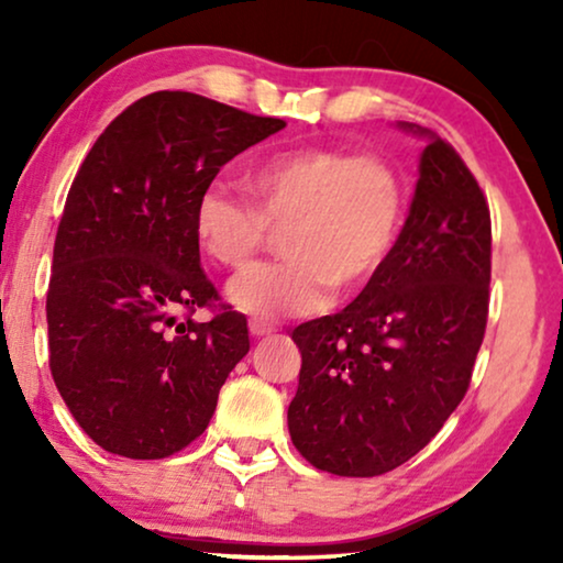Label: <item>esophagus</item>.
I'll return each mask as SVG.
<instances>
[{"mask_svg":"<svg viewBox=\"0 0 563 563\" xmlns=\"http://www.w3.org/2000/svg\"><path fill=\"white\" fill-rule=\"evenodd\" d=\"M249 330H251L253 338H264V335H272L276 328L272 325V322H266V320H261V318H251L249 320Z\"/></svg>","mask_w":563,"mask_h":563,"instance_id":"1","label":"esophagus"}]
</instances>
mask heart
I'll return each instance as SVG.
<instances>
[{
    "label": "heart",
    "mask_w": 563,
    "mask_h": 563,
    "mask_svg": "<svg viewBox=\"0 0 563 563\" xmlns=\"http://www.w3.org/2000/svg\"><path fill=\"white\" fill-rule=\"evenodd\" d=\"M249 202L210 187L195 205V241L214 264L243 268L282 230L279 264L235 276L228 297L261 320L312 314L330 291L353 295L395 249L402 181L387 161L335 148L276 151L243 174Z\"/></svg>",
    "instance_id": "1"
}]
</instances>
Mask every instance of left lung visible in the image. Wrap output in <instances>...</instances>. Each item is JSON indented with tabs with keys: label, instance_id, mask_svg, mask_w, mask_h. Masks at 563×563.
<instances>
[{
	"label": "left lung",
	"instance_id": "1",
	"mask_svg": "<svg viewBox=\"0 0 563 563\" xmlns=\"http://www.w3.org/2000/svg\"><path fill=\"white\" fill-rule=\"evenodd\" d=\"M395 249L341 312L291 333L302 353L287 422L320 472L379 476L426 449L451 418L484 341L492 222L479 184L430 130Z\"/></svg>",
	"mask_w": 563,
	"mask_h": 563
}]
</instances>
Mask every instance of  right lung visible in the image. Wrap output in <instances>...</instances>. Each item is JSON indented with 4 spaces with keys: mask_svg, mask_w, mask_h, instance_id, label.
<instances>
[{
    "mask_svg": "<svg viewBox=\"0 0 563 563\" xmlns=\"http://www.w3.org/2000/svg\"><path fill=\"white\" fill-rule=\"evenodd\" d=\"M287 125L191 91L118 114L66 197L48 287L51 374L104 451L166 459L205 433L251 349L245 314L179 320L218 299L199 266L195 205L238 153Z\"/></svg>",
    "mask_w": 563,
    "mask_h": 563,
    "instance_id": "1",
    "label": "right lung"
}]
</instances>
